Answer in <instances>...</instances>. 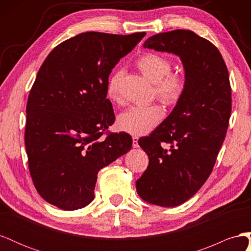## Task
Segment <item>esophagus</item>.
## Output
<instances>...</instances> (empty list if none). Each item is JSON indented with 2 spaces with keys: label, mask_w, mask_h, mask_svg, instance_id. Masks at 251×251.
<instances>
[{
  "label": "esophagus",
  "mask_w": 251,
  "mask_h": 251,
  "mask_svg": "<svg viewBox=\"0 0 251 251\" xmlns=\"http://www.w3.org/2000/svg\"><path fill=\"white\" fill-rule=\"evenodd\" d=\"M138 137H136V136H134V137L132 138V140H133V147L134 148H138L139 146H138Z\"/></svg>",
  "instance_id": "esophagus-1"
}]
</instances>
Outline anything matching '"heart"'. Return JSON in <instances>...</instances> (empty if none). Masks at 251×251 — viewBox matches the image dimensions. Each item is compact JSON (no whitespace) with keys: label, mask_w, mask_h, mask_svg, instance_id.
<instances>
[{"label":"heart","mask_w":251,"mask_h":251,"mask_svg":"<svg viewBox=\"0 0 251 251\" xmlns=\"http://www.w3.org/2000/svg\"><path fill=\"white\" fill-rule=\"evenodd\" d=\"M138 69L150 81L155 83V93L168 104L177 103L183 96L186 88L185 77L180 73H170V60L155 53L141 56L137 62ZM123 71H115L108 80L107 95L113 101L120 100L119 86ZM164 116L163 109L157 103L149 105H131L117 116L119 130L135 136L150 133Z\"/></svg>","instance_id":"b5f03b06"}]
</instances>
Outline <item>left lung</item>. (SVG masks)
<instances>
[{"label":"left lung","instance_id":"8db88e82","mask_svg":"<svg viewBox=\"0 0 251 251\" xmlns=\"http://www.w3.org/2000/svg\"><path fill=\"white\" fill-rule=\"evenodd\" d=\"M144 48L180 57L186 88L166 119L138 144L149 166L136 181L140 198L174 207L199 191L214 169L231 112V88L224 59L209 41L191 30L158 33Z\"/></svg>","mask_w":251,"mask_h":251}]
</instances>
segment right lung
Wrapping results in <instances>:
<instances>
[{"instance_id":"1","label":"right lung","mask_w":251,"mask_h":251,"mask_svg":"<svg viewBox=\"0 0 251 251\" xmlns=\"http://www.w3.org/2000/svg\"><path fill=\"white\" fill-rule=\"evenodd\" d=\"M146 35L85 32L53 49L27 101L25 146L37 193L64 210L94 199L97 174L132 148L126 133L101 135L115 115L107 100L112 69Z\"/></svg>"}]
</instances>
